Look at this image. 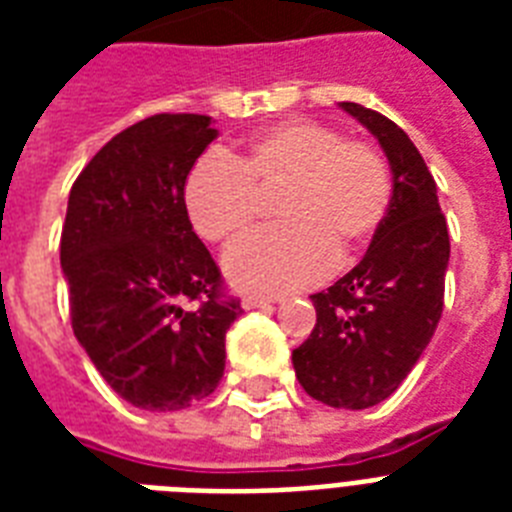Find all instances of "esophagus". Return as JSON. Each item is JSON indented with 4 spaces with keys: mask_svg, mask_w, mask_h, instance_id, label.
<instances>
[{
    "mask_svg": "<svg viewBox=\"0 0 512 512\" xmlns=\"http://www.w3.org/2000/svg\"><path fill=\"white\" fill-rule=\"evenodd\" d=\"M273 300L271 297H263V295H247L241 300V308L244 311H252V308H265V305H271Z\"/></svg>",
    "mask_w": 512,
    "mask_h": 512,
    "instance_id": "34e87169",
    "label": "esophagus"
}]
</instances>
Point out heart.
Instances as JSON below:
<instances>
[{"mask_svg": "<svg viewBox=\"0 0 512 512\" xmlns=\"http://www.w3.org/2000/svg\"><path fill=\"white\" fill-rule=\"evenodd\" d=\"M279 228L225 252V273L252 292L316 284L332 263L369 244L385 223L393 177L385 156L319 122H281L236 159L209 151L185 180V209L201 239H239L276 196Z\"/></svg>", "mask_w": 512, "mask_h": 512, "instance_id": "obj_1", "label": "heart"}]
</instances>
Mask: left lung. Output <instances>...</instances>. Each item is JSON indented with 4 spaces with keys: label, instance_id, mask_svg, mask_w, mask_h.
<instances>
[{
    "label": "left lung",
    "instance_id": "8db88e82",
    "mask_svg": "<svg viewBox=\"0 0 512 512\" xmlns=\"http://www.w3.org/2000/svg\"><path fill=\"white\" fill-rule=\"evenodd\" d=\"M388 156L393 199L364 260L311 295L316 327L292 350L308 396L335 409L380 404L412 372L444 311L449 231L428 164L401 127L358 103H340Z\"/></svg>",
    "mask_w": 512,
    "mask_h": 512
}]
</instances>
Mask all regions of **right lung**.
Segmentation results:
<instances>
[{
    "label": "right lung",
    "mask_w": 512,
    "mask_h": 512,
    "mask_svg": "<svg viewBox=\"0 0 512 512\" xmlns=\"http://www.w3.org/2000/svg\"><path fill=\"white\" fill-rule=\"evenodd\" d=\"M215 138L209 116H148L108 140L68 196L60 265L71 327L103 380L148 412H177L217 388L241 313L185 209L188 172Z\"/></svg>",
    "instance_id": "right-lung-1"
}]
</instances>
